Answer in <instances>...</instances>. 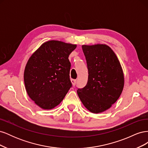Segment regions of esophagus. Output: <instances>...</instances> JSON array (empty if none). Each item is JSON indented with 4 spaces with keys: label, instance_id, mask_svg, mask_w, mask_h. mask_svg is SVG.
<instances>
[{
    "label": "esophagus",
    "instance_id": "34e87169",
    "mask_svg": "<svg viewBox=\"0 0 148 148\" xmlns=\"http://www.w3.org/2000/svg\"><path fill=\"white\" fill-rule=\"evenodd\" d=\"M71 83H72L73 86H75L76 83H77V80H76V79H71Z\"/></svg>",
    "mask_w": 148,
    "mask_h": 148
}]
</instances>
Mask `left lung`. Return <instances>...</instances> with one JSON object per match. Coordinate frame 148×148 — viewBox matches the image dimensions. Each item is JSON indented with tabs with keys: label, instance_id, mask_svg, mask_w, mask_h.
<instances>
[{
	"label": "left lung",
	"instance_id": "1",
	"mask_svg": "<svg viewBox=\"0 0 148 148\" xmlns=\"http://www.w3.org/2000/svg\"><path fill=\"white\" fill-rule=\"evenodd\" d=\"M88 69L86 86L77 93L84 106L92 113L109 109L118 100L124 86V74L117 56L103 44L82 45Z\"/></svg>",
	"mask_w": 148,
	"mask_h": 148
}]
</instances>
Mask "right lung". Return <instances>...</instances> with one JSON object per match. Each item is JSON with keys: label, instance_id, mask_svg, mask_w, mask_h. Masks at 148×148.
Segmentation results:
<instances>
[{"label": "right lung", "instance_id": "obj_1", "mask_svg": "<svg viewBox=\"0 0 148 148\" xmlns=\"http://www.w3.org/2000/svg\"><path fill=\"white\" fill-rule=\"evenodd\" d=\"M77 46L51 40L29 58L24 71L25 88L31 100L41 109L57 106L71 88L69 56Z\"/></svg>", "mask_w": 148, "mask_h": 148}]
</instances>
